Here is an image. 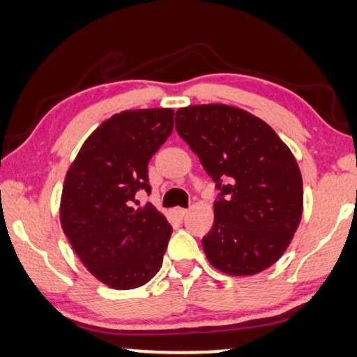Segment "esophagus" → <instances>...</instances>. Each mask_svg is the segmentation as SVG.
I'll list each match as a JSON object with an SVG mask.
<instances>
[{
  "instance_id": "obj_1",
  "label": "esophagus",
  "mask_w": 357,
  "mask_h": 357,
  "mask_svg": "<svg viewBox=\"0 0 357 357\" xmlns=\"http://www.w3.org/2000/svg\"><path fill=\"white\" fill-rule=\"evenodd\" d=\"M187 213H188V210H185V208H174V215L178 216V218H183Z\"/></svg>"
}]
</instances>
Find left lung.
<instances>
[{
  "label": "left lung",
  "mask_w": 357,
  "mask_h": 357,
  "mask_svg": "<svg viewBox=\"0 0 357 357\" xmlns=\"http://www.w3.org/2000/svg\"><path fill=\"white\" fill-rule=\"evenodd\" d=\"M175 129L221 190L202 239L208 262L233 277L269 269L303 213L302 174L289 146L261 118L223 103L180 108Z\"/></svg>",
  "instance_id": "obj_1"
}]
</instances>
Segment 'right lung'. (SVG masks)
I'll return each mask as SVG.
<instances>
[{
  "label": "right lung",
  "instance_id": "add662e5",
  "mask_svg": "<svg viewBox=\"0 0 357 357\" xmlns=\"http://www.w3.org/2000/svg\"><path fill=\"white\" fill-rule=\"evenodd\" d=\"M172 108L126 109L95 129L67 170L60 225L83 266L116 290L144 285L159 272L172 226L152 203L147 164L174 129Z\"/></svg>",
  "mask_w": 357,
  "mask_h": 357
}]
</instances>
